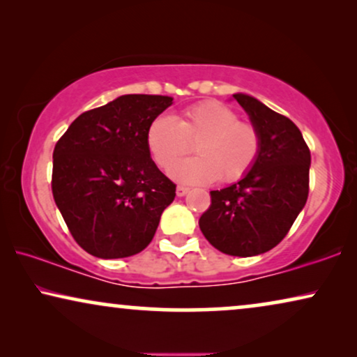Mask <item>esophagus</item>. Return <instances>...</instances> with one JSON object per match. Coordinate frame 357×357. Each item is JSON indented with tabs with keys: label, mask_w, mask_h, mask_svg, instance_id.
<instances>
[{
	"label": "esophagus",
	"mask_w": 357,
	"mask_h": 357,
	"mask_svg": "<svg viewBox=\"0 0 357 357\" xmlns=\"http://www.w3.org/2000/svg\"><path fill=\"white\" fill-rule=\"evenodd\" d=\"M187 193H188V188L182 187V185H178V187H177V197H185Z\"/></svg>",
	"instance_id": "esophagus-1"
}]
</instances>
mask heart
<instances>
[{
    "instance_id": "obj_1",
    "label": "heart",
    "mask_w": 357,
    "mask_h": 357,
    "mask_svg": "<svg viewBox=\"0 0 357 357\" xmlns=\"http://www.w3.org/2000/svg\"><path fill=\"white\" fill-rule=\"evenodd\" d=\"M198 158L178 162L172 177L190 185L236 183L255 165L261 149L257 126L241 121L232 107L204 100L182 112L178 119L159 115L146 130V148L159 169L169 170L192 151Z\"/></svg>"
}]
</instances>
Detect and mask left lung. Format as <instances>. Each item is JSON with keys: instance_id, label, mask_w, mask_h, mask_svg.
Masks as SVG:
<instances>
[{"instance_id": "obj_1", "label": "left lung", "mask_w": 357, "mask_h": 357, "mask_svg": "<svg viewBox=\"0 0 357 357\" xmlns=\"http://www.w3.org/2000/svg\"><path fill=\"white\" fill-rule=\"evenodd\" d=\"M261 136L255 165L242 180L213 190L199 218L203 236L219 252L255 257L289 232L309 197L310 151L301 130L255 97L234 94Z\"/></svg>"}]
</instances>
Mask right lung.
<instances>
[{"mask_svg": "<svg viewBox=\"0 0 357 357\" xmlns=\"http://www.w3.org/2000/svg\"><path fill=\"white\" fill-rule=\"evenodd\" d=\"M172 97L128 94L81 114L53 151L52 192L77 245L125 258L153 241L175 183L146 148V130Z\"/></svg>", "mask_w": 357, "mask_h": 357, "instance_id": "right-lung-1", "label": "right lung"}]
</instances>
